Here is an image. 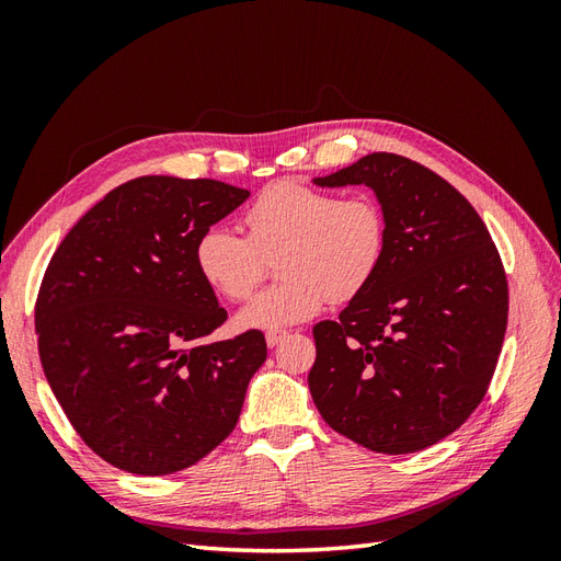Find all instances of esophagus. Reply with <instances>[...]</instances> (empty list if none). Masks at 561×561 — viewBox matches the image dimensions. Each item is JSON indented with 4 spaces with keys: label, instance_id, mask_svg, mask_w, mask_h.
Instances as JSON below:
<instances>
[{
    "label": "esophagus",
    "instance_id": "obj_1",
    "mask_svg": "<svg viewBox=\"0 0 561 561\" xmlns=\"http://www.w3.org/2000/svg\"><path fill=\"white\" fill-rule=\"evenodd\" d=\"M285 336H287V332H266V346H268V348L278 346Z\"/></svg>",
    "mask_w": 561,
    "mask_h": 561
}]
</instances>
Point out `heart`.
Segmentation results:
<instances>
[{
    "label": "heart",
    "instance_id": "obj_1",
    "mask_svg": "<svg viewBox=\"0 0 561 561\" xmlns=\"http://www.w3.org/2000/svg\"><path fill=\"white\" fill-rule=\"evenodd\" d=\"M243 222L248 236L213 225L198 236L194 257L201 278L225 299H245L278 251L280 283L252 297L236 316L243 330L278 332L348 301L375 278L383 260L386 222L365 194L336 198L299 180H280L254 198Z\"/></svg>",
    "mask_w": 561,
    "mask_h": 561
}]
</instances>
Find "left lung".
<instances>
[{"label": "left lung", "mask_w": 561, "mask_h": 561, "mask_svg": "<svg viewBox=\"0 0 561 561\" xmlns=\"http://www.w3.org/2000/svg\"><path fill=\"white\" fill-rule=\"evenodd\" d=\"M313 182L369 186L386 248L339 320L313 328L311 398L330 428L371 451L426 449L494 377L507 325L499 250L466 196L416 161L375 151Z\"/></svg>", "instance_id": "left-lung-1"}]
</instances>
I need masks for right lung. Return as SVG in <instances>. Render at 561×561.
<instances>
[{
	"mask_svg": "<svg viewBox=\"0 0 561 561\" xmlns=\"http://www.w3.org/2000/svg\"><path fill=\"white\" fill-rule=\"evenodd\" d=\"M248 196L217 180L135 178L98 201L50 257L35 311L42 367L107 463L171 474L236 428L266 342L260 330L206 342L227 311L194 248Z\"/></svg>",
	"mask_w": 561,
	"mask_h": 561,
	"instance_id": "1",
	"label": "right lung"
}]
</instances>
